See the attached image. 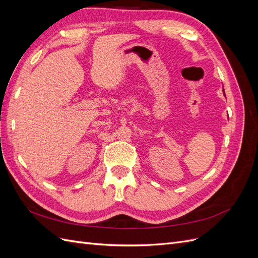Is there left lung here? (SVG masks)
I'll return each instance as SVG.
<instances>
[{"label": "left lung", "instance_id": "left-lung-1", "mask_svg": "<svg viewBox=\"0 0 258 258\" xmlns=\"http://www.w3.org/2000/svg\"><path fill=\"white\" fill-rule=\"evenodd\" d=\"M223 92H224V96H225V91H224V89H223Z\"/></svg>", "mask_w": 258, "mask_h": 258}]
</instances>
